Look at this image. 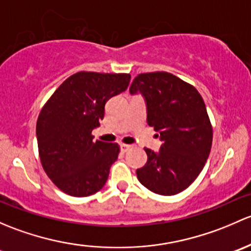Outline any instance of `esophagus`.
Wrapping results in <instances>:
<instances>
[{"instance_id": "obj_1", "label": "esophagus", "mask_w": 251, "mask_h": 251, "mask_svg": "<svg viewBox=\"0 0 251 251\" xmlns=\"http://www.w3.org/2000/svg\"><path fill=\"white\" fill-rule=\"evenodd\" d=\"M131 147H133V145H126V144H122L121 145V149H122V151H129V150H131Z\"/></svg>"}]
</instances>
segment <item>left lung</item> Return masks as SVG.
I'll return each instance as SVG.
<instances>
[{
    "label": "left lung",
    "instance_id": "obj_1",
    "mask_svg": "<svg viewBox=\"0 0 251 251\" xmlns=\"http://www.w3.org/2000/svg\"><path fill=\"white\" fill-rule=\"evenodd\" d=\"M129 92L143 95L147 125L162 141L158 152L145 149L147 162L136 170L146 188L162 196L186 190L205 165L213 129L198 90L168 72H150L135 77Z\"/></svg>",
    "mask_w": 251,
    "mask_h": 251
}]
</instances>
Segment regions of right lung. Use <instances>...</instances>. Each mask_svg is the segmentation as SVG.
I'll use <instances>...</instances> for the list:
<instances>
[{
    "label": "right lung",
    "mask_w": 251,
    "mask_h": 251,
    "mask_svg": "<svg viewBox=\"0 0 251 251\" xmlns=\"http://www.w3.org/2000/svg\"><path fill=\"white\" fill-rule=\"evenodd\" d=\"M130 75L77 72L54 92L36 126L43 169L63 192L87 197L101 190L117 159V144L93 141L110 98L128 88Z\"/></svg>",
    "instance_id": "1"
}]
</instances>
